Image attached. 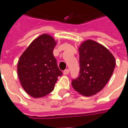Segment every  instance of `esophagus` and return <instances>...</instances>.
<instances>
[{
    "label": "esophagus",
    "instance_id": "34e87169",
    "mask_svg": "<svg viewBox=\"0 0 128 128\" xmlns=\"http://www.w3.org/2000/svg\"><path fill=\"white\" fill-rule=\"evenodd\" d=\"M69 71H70L69 69H66L65 70H64L63 73H64V75H68V74L69 73Z\"/></svg>",
    "mask_w": 128,
    "mask_h": 128
}]
</instances>
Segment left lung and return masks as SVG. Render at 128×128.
<instances>
[{
  "mask_svg": "<svg viewBox=\"0 0 128 128\" xmlns=\"http://www.w3.org/2000/svg\"><path fill=\"white\" fill-rule=\"evenodd\" d=\"M78 50L80 75L71 84L80 94L92 96L101 91L111 78L115 59L107 48L92 40L82 42Z\"/></svg>",
  "mask_w": 128,
  "mask_h": 128,
  "instance_id": "left-lung-1",
  "label": "left lung"
}]
</instances>
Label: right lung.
<instances>
[{"label": "right lung", "mask_w": 128, "mask_h": 128, "mask_svg": "<svg viewBox=\"0 0 128 128\" xmlns=\"http://www.w3.org/2000/svg\"><path fill=\"white\" fill-rule=\"evenodd\" d=\"M56 44L50 35H40L18 60L17 72L21 86L34 98L43 97L51 92L58 77L62 75L53 53Z\"/></svg>", "instance_id": "right-lung-1"}]
</instances>
